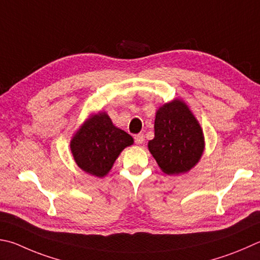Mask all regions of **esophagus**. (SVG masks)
I'll return each instance as SVG.
<instances>
[{
    "instance_id": "obj_1",
    "label": "esophagus",
    "mask_w": 260,
    "mask_h": 260,
    "mask_svg": "<svg viewBox=\"0 0 260 260\" xmlns=\"http://www.w3.org/2000/svg\"><path fill=\"white\" fill-rule=\"evenodd\" d=\"M134 140H135V143L136 144H142L144 142V135L143 134H136L134 136Z\"/></svg>"
}]
</instances>
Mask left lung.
Instances as JSON below:
<instances>
[{"mask_svg": "<svg viewBox=\"0 0 260 260\" xmlns=\"http://www.w3.org/2000/svg\"><path fill=\"white\" fill-rule=\"evenodd\" d=\"M148 148L167 175L186 173L199 161L205 150L201 126L182 100L165 103L155 112L154 139Z\"/></svg>", "mask_w": 260, "mask_h": 260, "instance_id": "8db88e82", "label": "left lung"}]
</instances>
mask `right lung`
Returning a JSON list of instances; mask_svg holds the SVG:
<instances>
[{
	"label": "right lung",
	"mask_w": 260,
	"mask_h": 260,
	"mask_svg": "<svg viewBox=\"0 0 260 260\" xmlns=\"http://www.w3.org/2000/svg\"><path fill=\"white\" fill-rule=\"evenodd\" d=\"M133 138L118 128L106 112L94 114L81 126L70 141V150L77 166L89 175L103 177Z\"/></svg>",
	"instance_id": "1"
}]
</instances>
